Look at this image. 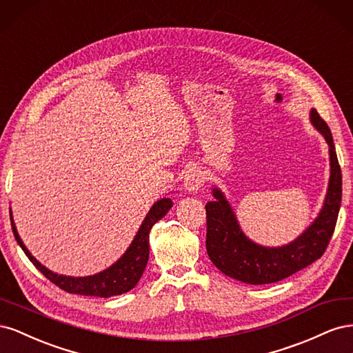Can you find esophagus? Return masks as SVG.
Returning <instances> with one entry per match:
<instances>
[{
  "mask_svg": "<svg viewBox=\"0 0 353 353\" xmlns=\"http://www.w3.org/2000/svg\"><path fill=\"white\" fill-rule=\"evenodd\" d=\"M203 184L201 170L197 168H190L184 174V188L188 193H196Z\"/></svg>",
  "mask_w": 353,
  "mask_h": 353,
  "instance_id": "esophagus-1",
  "label": "esophagus"
}]
</instances>
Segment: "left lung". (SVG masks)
<instances>
[{
  "label": "left lung",
  "instance_id": "8db88e82",
  "mask_svg": "<svg viewBox=\"0 0 353 353\" xmlns=\"http://www.w3.org/2000/svg\"><path fill=\"white\" fill-rule=\"evenodd\" d=\"M309 119L328 144L330 179L318 216L293 241L279 248L252 241L222 190L212 188L215 200L206 203V249L213 265L234 280L254 285L281 281L321 258L333 236L341 203V170L328 125L315 109Z\"/></svg>",
  "mask_w": 353,
  "mask_h": 353
}]
</instances>
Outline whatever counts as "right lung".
I'll return each instance as SVG.
<instances>
[{
  "mask_svg": "<svg viewBox=\"0 0 353 353\" xmlns=\"http://www.w3.org/2000/svg\"><path fill=\"white\" fill-rule=\"evenodd\" d=\"M172 200L166 197L157 200L150 208V210H148L140 230L137 231L132 243L130 244V248L126 249V252L121 258L113 265H110L109 268L88 276L61 275L48 270L47 266L42 265L32 256L22 239H20L16 223L13 221L12 208H10V219H12V228L16 241L26 253L29 261L35 265V268L44 274L51 283H54L57 287L61 288V290H65L68 293L110 297L132 290L137 283L140 281L141 275L145 270V265L148 262V239H150V231L154 223L166 215L169 209L172 208Z\"/></svg>",
  "mask_w": 353,
  "mask_h": 353,
  "instance_id": "1",
  "label": "right lung"
}]
</instances>
